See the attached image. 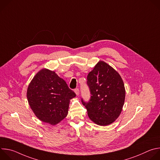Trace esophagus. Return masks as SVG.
I'll return each mask as SVG.
<instances>
[{
  "instance_id": "34e87169",
  "label": "esophagus",
  "mask_w": 160,
  "mask_h": 160,
  "mask_svg": "<svg viewBox=\"0 0 160 160\" xmlns=\"http://www.w3.org/2000/svg\"><path fill=\"white\" fill-rule=\"evenodd\" d=\"M74 91H75V94H77V96H78V95L80 94V90H79V89H78V88H75Z\"/></svg>"
}]
</instances>
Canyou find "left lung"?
Masks as SVG:
<instances>
[{
    "instance_id": "obj_1",
    "label": "left lung",
    "mask_w": 160,
    "mask_h": 160,
    "mask_svg": "<svg viewBox=\"0 0 160 160\" xmlns=\"http://www.w3.org/2000/svg\"><path fill=\"white\" fill-rule=\"evenodd\" d=\"M90 92L89 101L82 99L89 118L95 123L106 126L115 122L122 110L125 89L119 73L104 61H100L87 75Z\"/></svg>"
}]
</instances>
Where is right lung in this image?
I'll list each match as a JSON object with an SVG mask.
<instances>
[{"label":"right lung","mask_w":160,"mask_h":160,"mask_svg":"<svg viewBox=\"0 0 160 160\" xmlns=\"http://www.w3.org/2000/svg\"><path fill=\"white\" fill-rule=\"evenodd\" d=\"M27 96L35 116L54 125L67 116L70 100L76 94L54 72L42 69L30 83Z\"/></svg>","instance_id":"obj_1"}]
</instances>
